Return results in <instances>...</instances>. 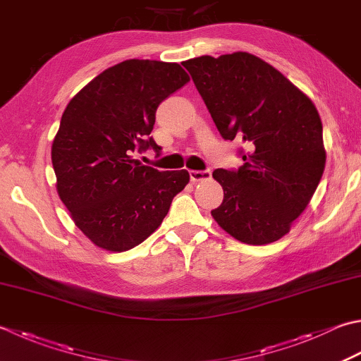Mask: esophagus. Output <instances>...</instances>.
Returning <instances> with one entry per match:
<instances>
[{"mask_svg": "<svg viewBox=\"0 0 361 361\" xmlns=\"http://www.w3.org/2000/svg\"><path fill=\"white\" fill-rule=\"evenodd\" d=\"M189 178L192 183L211 178V171H189Z\"/></svg>", "mask_w": 361, "mask_h": 361, "instance_id": "34e87169", "label": "esophagus"}]
</instances>
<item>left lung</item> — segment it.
<instances>
[{
    "label": "left lung",
    "instance_id": "obj_1",
    "mask_svg": "<svg viewBox=\"0 0 361 361\" xmlns=\"http://www.w3.org/2000/svg\"><path fill=\"white\" fill-rule=\"evenodd\" d=\"M183 66L221 136L243 144L238 171L213 172L224 200L211 214L241 243L279 241L307 208L326 167L316 106L250 53L200 56Z\"/></svg>",
    "mask_w": 361,
    "mask_h": 361
}]
</instances>
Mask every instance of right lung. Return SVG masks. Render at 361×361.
Wrapping results in <instances>:
<instances>
[{
	"mask_svg": "<svg viewBox=\"0 0 361 361\" xmlns=\"http://www.w3.org/2000/svg\"><path fill=\"white\" fill-rule=\"evenodd\" d=\"M178 63L130 59L104 70L70 100L51 147L58 194L73 222L109 252L136 247L157 230L188 171L140 166L134 152L161 147L153 130L161 102L185 86Z\"/></svg>",
	"mask_w": 361,
	"mask_h": 361,
	"instance_id": "add662e5",
	"label": "right lung"
}]
</instances>
